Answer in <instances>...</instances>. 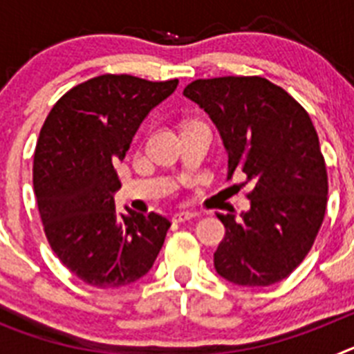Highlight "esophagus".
<instances>
[{"instance_id":"34e87169","label":"esophagus","mask_w":354,"mask_h":354,"mask_svg":"<svg viewBox=\"0 0 354 354\" xmlns=\"http://www.w3.org/2000/svg\"><path fill=\"white\" fill-rule=\"evenodd\" d=\"M198 212H193V211H180V212H175L174 214V221L175 223H184V221H189L193 218H196Z\"/></svg>"}]
</instances>
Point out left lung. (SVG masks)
Wrapping results in <instances>:
<instances>
[{"label":"left lung","instance_id":"obj_1","mask_svg":"<svg viewBox=\"0 0 354 354\" xmlns=\"http://www.w3.org/2000/svg\"><path fill=\"white\" fill-rule=\"evenodd\" d=\"M184 95L214 122L228 177L243 171L253 187L241 220L218 214L225 237L216 271L236 286H273L301 264L324 220L328 175L314 124L286 90L259 76L196 80Z\"/></svg>","mask_w":354,"mask_h":354}]
</instances>
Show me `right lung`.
Returning <instances> with one entry per match:
<instances>
[{"mask_svg":"<svg viewBox=\"0 0 354 354\" xmlns=\"http://www.w3.org/2000/svg\"><path fill=\"white\" fill-rule=\"evenodd\" d=\"M177 84L127 74L92 77L68 90L40 129L33 187L44 232L62 264L97 289L145 277L165 243L168 218L127 207L117 212L115 165L150 109Z\"/></svg>","mask_w":354,"mask_h":354,"instance_id":"add662e5","label":"right lung"}]
</instances>
